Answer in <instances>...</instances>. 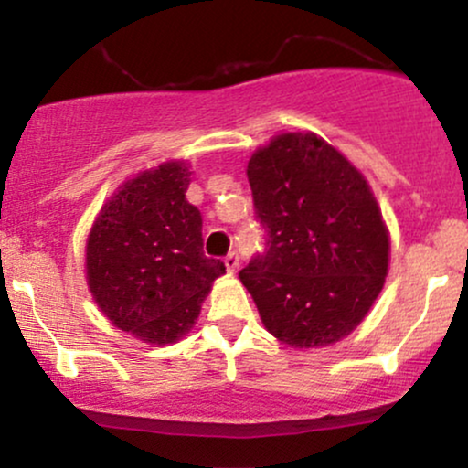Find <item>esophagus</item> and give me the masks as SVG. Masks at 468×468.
Wrapping results in <instances>:
<instances>
[{
    "label": "esophagus",
    "mask_w": 468,
    "mask_h": 468,
    "mask_svg": "<svg viewBox=\"0 0 468 468\" xmlns=\"http://www.w3.org/2000/svg\"><path fill=\"white\" fill-rule=\"evenodd\" d=\"M224 264H227V271H229V272H233L235 268L239 266V255H238V252H235V250H230L229 255L224 257Z\"/></svg>",
    "instance_id": "esophagus-1"
}]
</instances>
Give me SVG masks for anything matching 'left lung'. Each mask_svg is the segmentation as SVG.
I'll return each instance as SVG.
<instances>
[{"label":"left lung","mask_w":468,"mask_h":468,"mask_svg":"<svg viewBox=\"0 0 468 468\" xmlns=\"http://www.w3.org/2000/svg\"><path fill=\"white\" fill-rule=\"evenodd\" d=\"M264 249L241 268L272 336L292 347L343 338L385 283L389 238L369 185L314 133H282L249 163Z\"/></svg>","instance_id":"1"}]
</instances>
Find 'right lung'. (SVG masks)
I'll return each instance as SVG.
<instances>
[{"mask_svg": "<svg viewBox=\"0 0 468 468\" xmlns=\"http://www.w3.org/2000/svg\"><path fill=\"white\" fill-rule=\"evenodd\" d=\"M191 171L165 163L125 182L88 238V283L107 319L147 343L191 330L224 261L202 250V216L185 200Z\"/></svg>", "mask_w": 468, "mask_h": 468, "instance_id": "right-lung-1", "label": "right lung"}]
</instances>
